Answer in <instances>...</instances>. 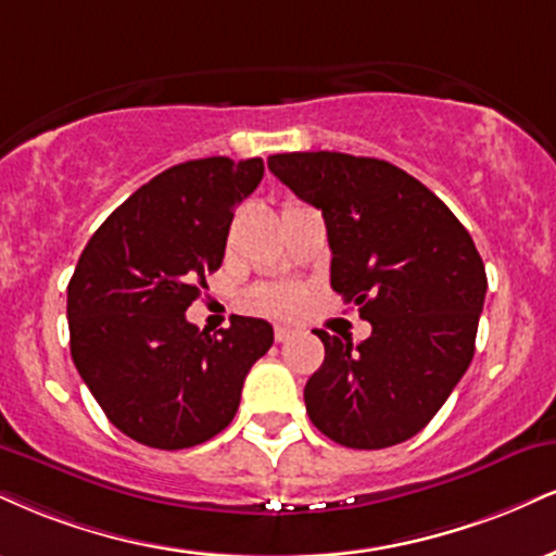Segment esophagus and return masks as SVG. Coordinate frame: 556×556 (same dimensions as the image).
Masks as SVG:
<instances>
[{
    "instance_id": "1",
    "label": "esophagus",
    "mask_w": 556,
    "mask_h": 556,
    "mask_svg": "<svg viewBox=\"0 0 556 556\" xmlns=\"http://www.w3.org/2000/svg\"><path fill=\"white\" fill-rule=\"evenodd\" d=\"M292 337H295V329H290V326H274V339H277L279 344L290 342Z\"/></svg>"
}]
</instances>
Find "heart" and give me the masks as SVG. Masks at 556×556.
Returning a JSON list of instances; mask_svg holds the SVG:
<instances>
[{"mask_svg": "<svg viewBox=\"0 0 556 556\" xmlns=\"http://www.w3.org/2000/svg\"><path fill=\"white\" fill-rule=\"evenodd\" d=\"M256 307L261 311H269V313H290L295 311L300 303V292L295 287H266V290H258Z\"/></svg>", "mask_w": 556, "mask_h": 556, "instance_id": "heart-1", "label": "heart"}]
</instances>
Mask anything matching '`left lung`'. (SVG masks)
I'll return each mask as SVG.
<instances>
[{"instance_id":"1","label":"left lung","mask_w":556,"mask_h":556,"mask_svg":"<svg viewBox=\"0 0 556 556\" xmlns=\"http://www.w3.org/2000/svg\"><path fill=\"white\" fill-rule=\"evenodd\" d=\"M269 170L324 214L331 287L372 333L316 331L324 365L305 383L311 422L333 443L378 451L438 414L471 365L486 271L464 225L396 165L344 152H285Z\"/></svg>"}]
</instances>
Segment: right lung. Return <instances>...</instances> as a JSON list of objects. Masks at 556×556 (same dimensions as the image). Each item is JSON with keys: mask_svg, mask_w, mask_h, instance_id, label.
Instances as JSON below:
<instances>
[{"mask_svg": "<svg viewBox=\"0 0 556 556\" xmlns=\"http://www.w3.org/2000/svg\"><path fill=\"white\" fill-rule=\"evenodd\" d=\"M261 178V157L173 165L111 212L77 261L66 287L72 359L111 425L137 443L180 451L223 432L251 365L269 352L266 320L232 316L210 337L184 316Z\"/></svg>", "mask_w": 556, "mask_h": 556, "instance_id": "add662e5", "label": "right lung"}]
</instances>
